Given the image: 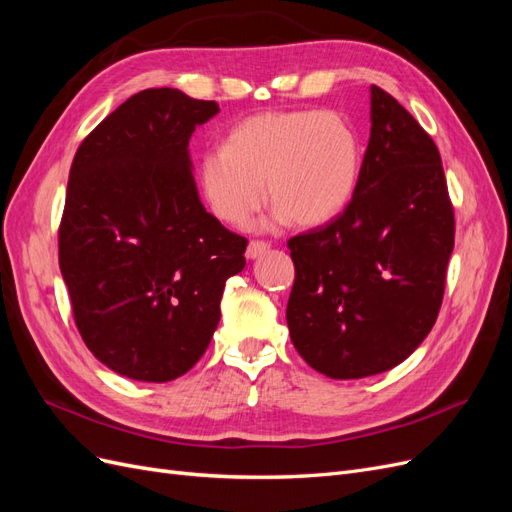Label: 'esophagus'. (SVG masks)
<instances>
[{"instance_id":"34e87169","label":"esophagus","mask_w":512,"mask_h":512,"mask_svg":"<svg viewBox=\"0 0 512 512\" xmlns=\"http://www.w3.org/2000/svg\"><path fill=\"white\" fill-rule=\"evenodd\" d=\"M269 250H271V243H267V241H250V245H247V250H245V256L254 260V258H260L262 254H267Z\"/></svg>"}]
</instances>
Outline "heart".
Wrapping results in <instances>:
<instances>
[{
  "label": "heart",
  "instance_id": "obj_1",
  "mask_svg": "<svg viewBox=\"0 0 512 512\" xmlns=\"http://www.w3.org/2000/svg\"><path fill=\"white\" fill-rule=\"evenodd\" d=\"M361 164V138L344 115L269 111L230 130L224 147L203 153L198 183L209 209L226 224L243 226L269 190L273 222L320 226L348 207Z\"/></svg>",
  "mask_w": 512,
  "mask_h": 512
}]
</instances>
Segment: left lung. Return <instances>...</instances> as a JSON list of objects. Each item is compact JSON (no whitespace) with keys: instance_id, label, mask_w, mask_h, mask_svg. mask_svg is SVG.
I'll use <instances>...</instances> for the list:
<instances>
[{"instance_id":"obj_1","label":"left lung","mask_w":512,"mask_h":512,"mask_svg":"<svg viewBox=\"0 0 512 512\" xmlns=\"http://www.w3.org/2000/svg\"><path fill=\"white\" fill-rule=\"evenodd\" d=\"M371 134L342 215L288 241L290 339L335 380L389 371L436 324L455 215L440 151L418 121L371 85Z\"/></svg>"}]
</instances>
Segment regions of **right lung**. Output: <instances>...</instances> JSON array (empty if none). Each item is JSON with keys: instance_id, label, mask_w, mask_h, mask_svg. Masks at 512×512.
Wrapping results in <instances>:
<instances>
[{"instance_id": "obj_1", "label": "right lung", "mask_w": 512, "mask_h": 512, "mask_svg": "<svg viewBox=\"0 0 512 512\" xmlns=\"http://www.w3.org/2000/svg\"><path fill=\"white\" fill-rule=\"evenodd\" d=\"M218 102L179 89L138 91L72 160L59 269L85 346L115 374L168 382L205 354L247 239L203 207L192 132Z\"/></svg>"}]
</instances>
